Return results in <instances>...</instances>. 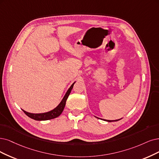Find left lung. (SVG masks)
<instances>
[{"label":"left lung","instance_id":"left-lung-1","mask_svg":"<svg viewBox=\"0 0 159 159\" xmlns=\"http://www.w3.org/2000/svg\"><path fill=\"white\" fill-rule=\"evenodd\" d=\"M98 118V117H97ZM102 119V120H103L105 121H107V122H113V121H117V120H119L120 119H118V120H105V119Z\"/></svg>","mask_w":159,"mask_h":159}]
</instances>
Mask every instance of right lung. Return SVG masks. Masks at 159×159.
Segmentation results:
<instances>
[{
    "label": "right lung",
    "instance_id": "add662e5",
    "mask_svg": "<svg viewBox=\"0 0 159 159\" xmlns=\"http://www.w3.org/2000/svg\"><path fill=\"white\" fill-rule=\"evenodd\" d=\"M75 83V82L70 86V88L67 91L66 95L64 96L63 98L62 99V100L60 103V104H59L53 110L50 111L48 112L43 113H28L27 111L22 109L23 111L25 113V114L27 116L30 117L31 119L36 120H50V119L56 118V117L60 116L63 112L64 107L66 106L67 99L68 98V96H69L70 92H71V90L73 89V87Z\"/></svg>",
    "mask_w": 159,
    "mask_h": 159
}]
</instances>
